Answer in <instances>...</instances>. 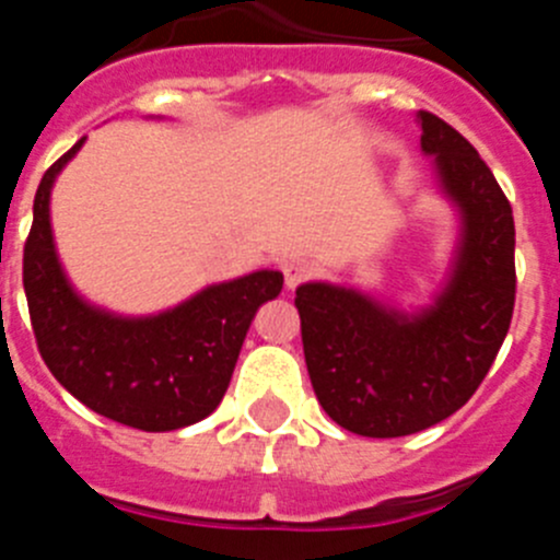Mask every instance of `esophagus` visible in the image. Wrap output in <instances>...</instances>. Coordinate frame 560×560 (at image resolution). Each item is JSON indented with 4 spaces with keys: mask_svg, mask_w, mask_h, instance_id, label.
Returning <instances> with one entry per match:
<instances>
[{
    "mask_svg": "<svg viewBox=\"0 0 560 560\" xmlns=\"http://www.w3.org/2000/svg\"><path fill=\"white\" fill-rule=\"evenodd\" d=\"M314 271V264H311L308 257H291V260H285L283 264V275H285V285L289 289H296V285L303 283L305 277Z\"/></svg>",
    "mask_w": 560,
    "mask_h": 560,
    "instance_id": "1",
    "label": "esophagus"
}]
</instances>
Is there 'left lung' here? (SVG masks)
<instances>
[{
  "mask_svg": "<svg viewBox=\"0 0 560 560\" xmlns=\"http://www.w3.org/2000/svg\"><path fill=\"white\" fill-rule=\"evenodd\" d=\"M420 151L457 219L446 275L418 308L311 280L296 289L311 384L353 434L404 438L457 412L491 370L516 300L513 210L491 167L448 122L418 112Z\"/></svg>",
  "mask_w": 560,
  "mask_h": 560,
  "instance_id": "1",
  "label": "left lung"
}]
</instances>
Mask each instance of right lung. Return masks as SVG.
Returning <instances> with one entry per match:
<instances>
[{
    "label": "right lung",
    "mask_w": 560,
    "mask_h": 560,
    "mask_svg": "<svg viewBox=\"0 0 560 560\" xmlns=\"http://www.w3.org/2000/svg\"><path fill=\"white\" fill-rule=\"evenodd\" d=\"M83 140L44 173L24 244V294L38 350L61 387L92 412L142 432L199 423L224 398L257 308L283 289V271L257 269L205 285L156 314H117L81 294L58 257L49 199Z\"/></svg>",
    "instance_id": "add662e5"
}]
</instances>
